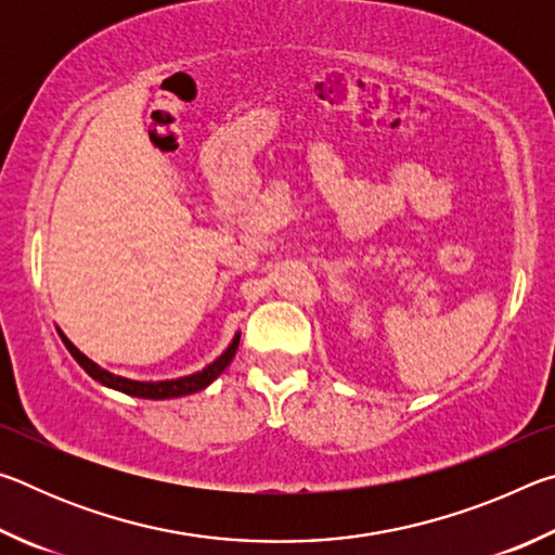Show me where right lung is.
<instances>
[{
    "label": "right lung",
    "mask_w": 555,
    "mask_h": 555,
    "mask_svg": "<svg viewBox=\"0 0 555 555\" xmlns=\"http://www.w3.org/2000/svg\"><path fill=\"white\" fill-rule=\"evenodd\" d=\"M61 340L68 347V352L75 357V362L80 364L82 370H86L92 379H98L100 384H105V387H112L117 391H125L129 397H142V399H173V397H185V393H195L208 387L212 379H218L222 370L228 367L232 362L234 352H237V345H240V335H234L232 345L224 350L218 360L212 364H208L203 372H195L191 377H181V379H168V382H134V379H125V377H117V374H112L107 370L98 367L95 362L88 360L86 354H82L78 347H75L68 337L61 335Z\"/></svg>",
    "instance_id": "add662e5"
}]
</instances>
